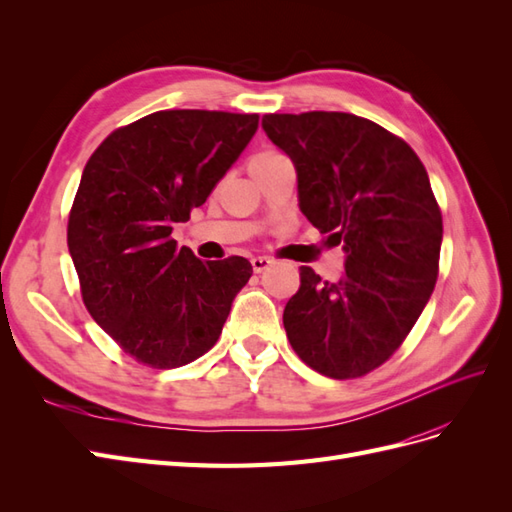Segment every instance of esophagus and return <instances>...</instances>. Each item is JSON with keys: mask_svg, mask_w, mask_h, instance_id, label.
Returning a JSON list of instances; mask_svg holds the SVG:
<instances>
[{"mask_svg": "<svg viewBox=\"0 0 512 512\" xmlns=\"http://www.w3.org/2000/svg\"><path fill=\"white\" fill-rule=\"evenodd\" d=\"M271 265H273V260L267 258V256H254V258H252V269H254V273L267 271Z\"/></svg>", "mask_w": 512, "mask_h": 512, "instance_id": "34e87169", "label": "esophagus"}]
</instances>
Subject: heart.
Here are the masks:
<instances>
[{"instance_id": "1", "label": "heart", "mask_w": 512, "mask_h": 512, "mask_svg": "<svg viewBox=\"0 0 512 512\" xmlns=\"http://www.w3.org/2000/svg\"><path fill=\"white\" fill-rule=\"evenodd\" d=\"M275 153H258V156H254L252 160H265V158H273Z\"/></svg>"}]
</instances>
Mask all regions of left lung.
<instances>
[{"label":"left lung","mask_w":512,"mask_h":512,"mask_svg":"<svg viewBox=\"0 0 512 512\" xmlns=\"http://www.w3.org/2000/svg\"><path fill=\"white\" fill-rule=\"evenodd\" d=\"M262 130L297 170L299 209L346 254L322 282L301 267L284 329L301 359L346 380L401 346L438 280L442 213L423 162L401 138L350 113L265 115Z\"/></svg>","instance_id":"8db88e82"}]
</instances>
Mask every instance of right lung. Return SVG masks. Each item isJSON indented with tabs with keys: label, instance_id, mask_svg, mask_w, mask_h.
<instances>
[{
	"label": "right lung",
	"instance_id": "obj_1",
	"mask_svg": "<svg viewBox=\"0 0 512 512\" xmlns=\"http://www.w3.org/2000/svg\"><path fill=\"white\" fill-rule=\"evenodd\" d=\"M258 115L158 111L115 130L89 158L68 220L83 301L138 363L203 356L252 277L241 256L203 262L170 239L239 160Z\"/></svg>",
	"mask_w": 512,
	"mask_h": 512
}]
</instances>
